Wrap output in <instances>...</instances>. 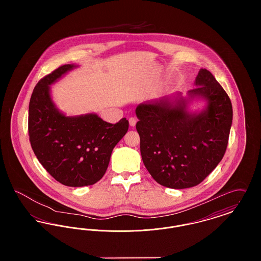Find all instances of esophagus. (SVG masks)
Listing matches in <instances>:
<instances>
[{
    "label": "esophagus",
    "instance_id": "esophagus-1",
    "mask_svg": "<svg viewBox=\"0 0 261 261\" xmlns=\"http://www.w3.org/2000/svg\"><path fill=\"white\" fill-rule=\"evenodd\" d=\"M137 123V119L135 117H130L129 118V124L131 127H134Z\"/></svg>",
    "mask_w": 261,
    "mask_h": 261
}]
</instances>
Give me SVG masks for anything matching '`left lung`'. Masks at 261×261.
<instances>
[{
	"instance_id": "left-lung-1",
	"label": "left lung",
	"mask_w": 261,
	"mask_h": 261,
	"mask_svg": "<svg viewBox=\"0 0 261 261\" xmlns=\"http://www.w3.org/2000/svg\"><path fill=\"white\" fill-rule=\"evenodd\" d=\"M196 88L148 100L136 108L142 160L162 186H197L223 159L233 120L232 103L223 88L206 69H199ZM196 99L206 101L190 112Z\"/></svg>"
}]
</instances>
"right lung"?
I'll return each mask as SVG.
<instances>
[{
  "label": "right lung",
  "mask_w": 261,
  "mask_h": 261,
  "mask_svg": "<svg viewBox=\"0 0 261 261\" xmlns=\"http://www.w3.org/2000/svg\"><path fill=\"white\" fill-rule=\"evenodd\" d=\"M76 67L64 64L38 82L29 102L28 131L38 161L58 182L84 187L102 178L129 122L122 118L112 124L97 113L67 116L57 108L50 86Z\"/></svg>",
  "instance_id": "1"
}]
</instances>
